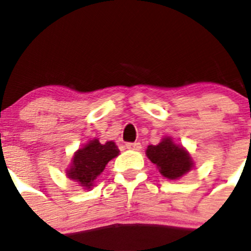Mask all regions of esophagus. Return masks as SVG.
Listing matches in <instances>:
<instances>
[{
    "label": "esophagus",
    "instance_id": "34e87169",
    "mask_svg": "<svg viewBox=\"0 0 251 251\" xmlns=\"http://www.w3.org/2000/svg\"><path fill=\"white\" fill-rule=\"evenodd\" d=\"M126 147H127V150L129 151H141L142 145L139 143V142H134V143H127Z\"/></svg>",
    "mask_w": 251,
    "mask_h": 251
}]
</instances>
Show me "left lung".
I'll list each match as a JSON object with an SVG mask.
<instances>
[{"label":"left lung","mask_w":251,"mask_h":251,"mask_svg":"<svg viewBox=\"0 0 251 251\" xmlns=\"http://www.w3.org/2000/svg\"><path fill=\"white\" fill-rule=\"evenodd\" d=\"M146 154L167 179L181 178L195 167L191 154L183 146L175 143L172 137L166 136L158 145L148 146Z\"/></svg>","instance_id":"obj_1"}]
</instances>
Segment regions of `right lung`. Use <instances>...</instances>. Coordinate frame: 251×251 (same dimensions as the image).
<instances>
[{"instance_id":"1","label":"right lung","mask_w":251,"mask_h":251,"mask_svg":"<svg viewBox=\"0 0 251 251\" xmlns=\"http://www.w3.org/2000/svg\"><path fill=\"white\" fill-rule=\"evenodd\" d=\"M119 156V150L113 141L101 145L98 138L89 141L74 153L72 163L66 168V176L81 186L92 190L97 177L100 176L110 159Z\"/></svg>"}]
</instances>
